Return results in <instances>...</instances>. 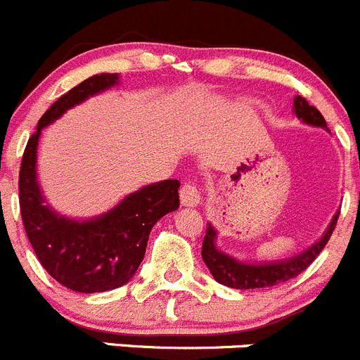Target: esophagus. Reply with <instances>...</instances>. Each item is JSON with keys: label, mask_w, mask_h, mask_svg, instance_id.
I'll return each instance as SVG.
<instances>
[{"label": "esophagus", "mask_w": 360, "mask_h": 360, "mask_svg": "<svg viewBox=\"0 0 360 360\" xmlns=\"http://www.w3.org/2000/svg\"><path fill=\"white\" fill-rule=\"evenodd\" d=\"M180 201L184 206H195L199 202V192L194 184L184 181L180 187Z\"/></svg>", "instance_id": "obj_1"}]
</instances>
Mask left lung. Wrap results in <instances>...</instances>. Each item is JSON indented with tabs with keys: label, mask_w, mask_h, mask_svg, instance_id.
<instances>
[{
	"label": "left lung",
	"mask_w": 360,
	"mask_h": 360,
	"mask_svg": "<svg viewBox=\"0 0 360 360\" xmlns=\"http://www.w3.org/2000/svg\"><path fill=\"white\" fill-rule=\"evenodd\" d=\"M294 110H296V115L304 120L306 124L326 127L327 129V122L322 117V113H320L315 106L309 105V103L306 101L304 98H301V96H296V99H294ZM338 217H340V213L334 215L333 222L329 224L326 234L320 238V241H316V243L313 245V247H309L308 250L296 255V257H290L278 262H266V264H245V262L234 261L233 257L217 250V233L208 224V226H206L205 240H202L201 257L202 261H205V264L208 266L213 278L219 283H222V285L231 287V289L245 290L278 285V283L287 282V280L296 278L297 275H301V273L315 261L316 255L323 250V247H326L327 241H329L330 234H333L334 227H336L338 224Z\"/></svg>",
	"instance_id": "left-lung-1"
}]
</instances>
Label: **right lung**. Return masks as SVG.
<instances>
[{
	"instance_id": "add662e5",
	"label": "right lung",
	"mask_w": 360,
	"mask_h": 360,
	"mask_svg": "<svg viewBox=\"0 0 360 360\" xmlns=\"http://www.w3.org/2000/svg\"><path fill=\"white\" fill-rule=\"evenodd\" d=\"M115 73H99L63 94L38 120L19 172V205L27 240L45 271L75 292L94 294L126 285L147 250L152 227L180 206L179 180L147 185L98 219H63L44 205L37 181V145L41 129L68 108L117 84Z\"/></svg>"
}]
</instances>
